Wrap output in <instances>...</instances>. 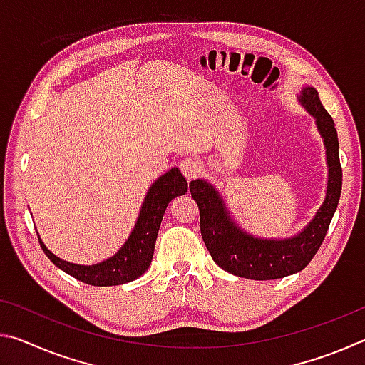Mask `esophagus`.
I'll use <instances>...</instances> for the list:
<instances>
[{"label":"esophagus","instance_id":"34e87169","mask_svg":"<svg viewBox=\"0 0 365 365\" xmlns=\"http://www.w3.org/2000/svg\"><path fill=\"white\" fill-rule=\"evenodd\" d=\"M180 170L183 172V175L191 180V178H195L197 174L201 172V164L200 160L195 159V158H187L183 159L180 163Z\"/></svg>","mask_w":365,"mask_h":365}]
</instances>
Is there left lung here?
Returning <instances> with one entry per match:
<instances>
[{
  "label": "left lung",
  "instance_id": "8db88e82",
  "mask_svg": "<svg viewBox=\"0 0 365 365\" xmlns=\"http://www.w3.org/2000/svg\"><path fill=\"white\" fill-rule=\"evenodd\" d=\"M301 103L316 117L322 135L327 163H329V187L324 205L304 230L288 240H261L251 237L233 224L222 205L217 191L205 180L190 183V193L200 207L201 237L214 262L233 275L251 280H274L296 274L316 256L329 230L333 214L341 195L343 172L338 154V135L331 115L327 113L312 86H304Z\"/></svg>",
  "mask_w": 365,
  "mask_h": 365
}]
</instances>
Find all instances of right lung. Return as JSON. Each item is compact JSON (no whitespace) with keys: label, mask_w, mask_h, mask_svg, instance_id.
<instances>
[{"label":"right lung","mask_w":365,"mask_h":365,"mask_svg":"<svg viewBox=\"0 0 365 365\" xmlns=\"http://www.w3.org/2000/svg\"><path fill=\"white\" fill-rule=\"evenodd\" d=\"M188 190L187 178L178 168L170 169L168 174L160 175L148 190L137 224L125 245L108 259L95 265H78L63 261L49 251L38 237L41 250L54 265L66 274L72 275L83 283L93 287H113L132 282L145 274L150 267L158 232L163 222L165 207L175 196L185 195Z\"/></svg>","instance_id":"add662e5"}]
</instances>
